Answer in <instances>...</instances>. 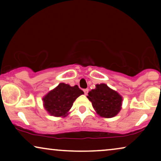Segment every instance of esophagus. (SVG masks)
Returning a JSON list of instances; mask_svg holds the SVG:
<instances>
[{
    "label": "esophagus",
    "mask_w": 161,
    "mask_h": 161,
    "mask_svg": "<svg viewBox=\"0 0 161 161\" xmlns=\"http://www.w3.org/2000/svg\"><path fill=\"white\" fill-rule=\"evenodd\" d=\"M83 92H84V94H86H86H88V92H89V89H86L83 90Z\"/></svg>",
    "instance_id": "obj_1"
}]
</instances>
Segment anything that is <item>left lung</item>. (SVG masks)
<instances>
[{
  "instance_id": "8db88e82",
  "label": "left lung",
  "mask_w": 161,
  "mask_h": 161,
  "mask_svg": "<svg viewBox=\"0 0 161 161\" xmlns=\"http://www.w3.org/2000/svg\"><path fill=\"white\" fill-rule=\"evenodd\" d=\"M87 98L91 101L96 113L104 118L116 116L122 109V97L105 83L97 84L89 92Z\"/></svg>"
}]
</instances>
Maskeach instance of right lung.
<instances>
[{"label": "right lung", "instance_id": "right-lung-1", "mask_svg": "<svg viewBox=\"0 0 161 161\" xmlns=\"http://www.w3.org/2000/svg\"><path fill=\"white\" fill-rule=\"evenodd\" d=\"M83 94L77 85L71 86L61 83L43 97V106L50 116L65 117L69 114L75 100Z\"/></svg>", "mask_w": 161, "mask_h": 161}]
</instances>
